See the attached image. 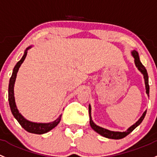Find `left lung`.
Returning <instances> with one entry per match:
<instances>
[{
	"label": "left lung",
	"instance_id": "8db88e82",
	"mask_svg": "<svg viewBox=\"0 0 157 157\" xmlns=\"http://www.w3.org/2000/svg\"><path fill=\"white\" fill-rule=\"evenodd\" d=\"M132 54L133 57L135 58V63L136 67H138V70L143 74L144 75V82H145V87H146V92L148 95H149V90H150V87H149V83H148V75H147V72L146 68L144 67V66L141 64V61L139 59V56H138V53L136 52V51L134 50L132 52ZM147 111L145 110L144 112V113L142 114V116L141 117V118L135 123L134 125H132L130 128H128L127 129V131L126 132H113V131H110V130L106 129V128H101V127L97 126L95 125V123H93L92 121V117H91V108L90 106L89 107V113H90V126L92 128V129L95 130L96 132H98V134H100L102 136L105 137V138H111V139H121V138H125V137L127 136L129 133H131L133 130L136 128L137 126H139L140 124L141 123V122L143 121L144 120L145 115H146Z\"/></svg>",
	"mask_w": 157,
	"mask_h": 157
}]
</instances>
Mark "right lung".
<instances>
[{"label": "right lung", "instance_id": "1", "mask_svg": "<svg viewBox=\"0 0 157 157\" xmlns=\"http://www.w3.org/2000/svg\"><path fill=\"white\" fill-rule=\"evenodd\" d=\"M30 47L26 49V50L25 51V53L23 55L22 59L20 61L17 62L16 66L13 68V71L12 74V76L10 77V83H9V89H8V100H9V104L10 107L11 112H12L13 115L14 116V117L16 119L18 122H19V124L21 125V126L24 128L25 130H26L27 132L31 133H34V134H44V133L50 131L51 129L56 127L60 122L61 118H62V115L59 117V118H57L55 121L52 122V123H32V122L29 121L26 119H25L22 115L20 114V113L18 110L16 106V103H15V98H14V92H13V89H14V83L16 81V74H17L18 71H19V67L22 64V62H24L26 56H27V50Z\"/></svg>", "mask_w": 157, "mask_h": 157}]
</instances>
